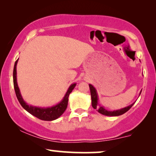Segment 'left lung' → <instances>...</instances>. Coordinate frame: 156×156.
I'll return each mask as SVG.
<instances>
[{"instance_id":"8db88e82","label":"left lung","mask_w":156,"mask_h":156,"mask_svg":"<svg viewBox=\"0 0 156 156\" xmlns=\"http://www.w3.org/2000/svg\"><path fill=\"white\" fill-rule=\"evenodd\" d=\"M89 89H90V92H91V105H92V107L94 108V109H97L98 112L100 113V114L104 115V116H120V115H122L125 114L126 112H128L130 108L132 107V106L133 105L134 103H133L131 105L126 106V107L121 108V109L116 110V111H108L106 110L104 106H102L99 104V98H98V94L97 92V90H96L95 87L91 84H89ZM141 93V91H140L139 96Z\"/></svg>"}]
</instances>
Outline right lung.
Here are the masks:
<instances>
[{
  "mask_svg": "<svg viewBox=\"0 0 156 156\" xmlns=\"http://www.w3.org/2000/svg\"><path fill=\"white\" fill-rule=\"evenodd\" d=\"M18 59L15 62L14 69H13V84L14 89L16 91V97L18 98V101L20 102L23 108L29 112L30 114L33 115L34 116L37 117L39 119L43 121H53L58 119L59 116H62L66 108L67 107L68 100H69V96L72 92L74 87L76 86V83L72 84L68 88L67 92H66L65 97L62 101L56 105L50 106V107H39V106H35L32 105H28L26 102L23 99L21 95L20 89H19L18 83H17V70L16 66L18 64Z\"/></svg>",
  "mask_w": 156,
  "mask_h": 156,
  "instance_id": "add662e5",
  "label": "right lung"
}]
</instances>
